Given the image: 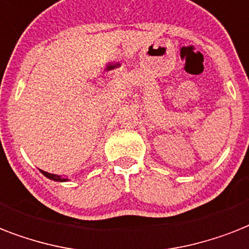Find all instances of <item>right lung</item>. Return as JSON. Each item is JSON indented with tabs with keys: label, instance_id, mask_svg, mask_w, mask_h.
I'll use <instances>...</instances> for the list:
<instances>
[{
	"label": "right lung",
	"instance_id": "1",
	"mask_svg": "<svg viewBox=\"0 0 249 249\" xmlns=\"http://www.w3.org/2000/svg\"><path fill=\"white\" fill-rule=\"evenodd\" d=\"M41 173L46 176L48 178L53 179V181H58V182H63V181H67V179H64L63 177H60V176H56V174H52V173H48V172H44V170H41Z\"/></svg>",
	"mask_w": 249,
	"mask_h": 249
}]
</instances>
